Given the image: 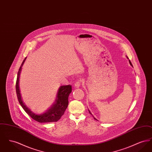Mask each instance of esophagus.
<instances>
[{"instance_id":"1","label":"esophagus","mask_w":152,"mask_h":152,"mask_svg":"<svg viewBox=\"0 0 152 152\" xmlns=\"http://www.w3.org/2000/svg\"><path fill=\"white\" fill-rule=\"evenodd\" d=\"M80 85H81V83L80 81H77L75 83V85H74V87L77 88H79L80 87Z\"/></svg>"}]
</instances>
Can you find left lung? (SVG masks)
Returning <instances> with one entry per match:
<instances>
[{"label": "left lung", "mask_w": 152, "mask_h": 152, "mask_svg": "<svg viewBox=\"0 0 152 152\" xmlns=\"http://www.w3.org/2000/svg\"><path fill=\"white\" fill-rule=\"evenodd\" d=\"M126 58H128V59H129V58H128V57H127V56H126ZM129 64H130V65H131V66H133V65H132V63H131V62H130V60H129ZM89 110V113H90V114H91V115H92V113H91V112H90V111H89V110ZM94 120H97V119H96V118H95V117H94Z\"/></svg>", "instance_id": "obj_1"}]
</instances>
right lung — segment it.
<instances>
[{
    "mask_svg": "<svg viewBox=\"0 0 152 152\" xmlns=\"http://www.w3.org/2000/svg\"><path fill=\"white\" fill-rule=\"evenodd\" d=\"M27 58H25L19 68L16 83V91L18 101L25 112L31 117L32 118L39 123H52L56 122L61 118L64 113L68 105V97L72 92V86H60L58 89L56 99L53 104L45 112L41 114L34 113L29 108H28L23 102L19 89V77L22 71V67Z\"/></svg>",
    "mask_w": 152,
    "mask_h": 152,
    "instance_id": "add662e5",
    "label": "right lung"
}]
</instances>
